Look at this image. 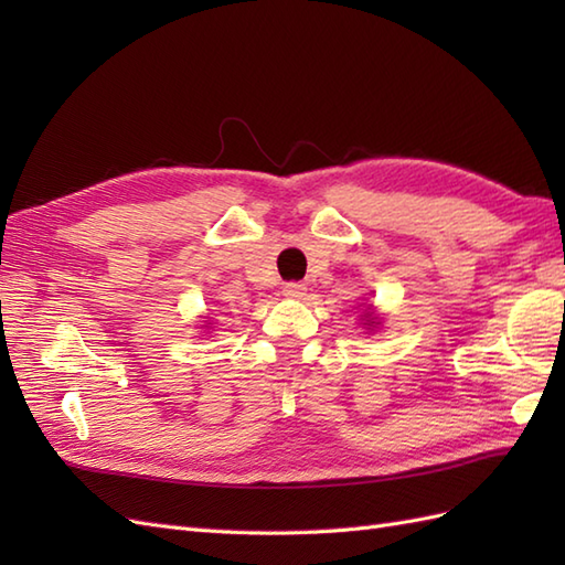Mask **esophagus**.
<instances>
[{"instance_id":"obj_1","label":"esophagus","mask_w":565,"mask_h":565,"mask_svg":"<svg viewBox=\"0 0 565 565\" xmlns=\"http://www.w3.org/2000/svg\"><path fill=\"white\" fill-rule=\"evenodd\" d=\"M284 296H289V298H303V296H306V286L298 284V281L284 284Z\"/></svg>"}]
</instances>
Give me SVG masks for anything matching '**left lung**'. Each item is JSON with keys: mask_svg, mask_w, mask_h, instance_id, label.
Segmentation results:
<instances>
[{"mask_svg": "<svg viewBox=\"0 0 565 565\" xmlns=\"http://www.w3.org/2000/svg\"><path fill=\"white\" fill-rule=\"evenodd\" d=\"M364 326H369V328H376L379 326V320L374 318V313H371V310H366V313H364Z\"/></svg>", "mask_w": 565, "mask_h": 565, "instance_id": "8db88e82", "label": "left lung"}]
</instances>
